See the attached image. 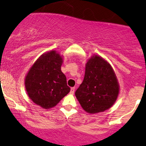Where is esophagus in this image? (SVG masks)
<instances>
[{
    "label": "esophagus",
    "mask_w": 146,
    "mask_h": 146,
    "mask_svg": "<svg viewBox=\"0 0 146 146\" xmlns=\"http://www.w3.org/2000/svg\"><path fill=\"white\" fill-rule=\"evenodd\" d=\"M74 92H75V87H73V88H70V94H74Z\"/></svg>",
    "instance_id": "34e87169"
}]
</instances>
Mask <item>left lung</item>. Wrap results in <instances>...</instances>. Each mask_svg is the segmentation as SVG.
Returning a JSON list of instances; mask_svg holds the SVG:
<instances>
[{
	"label": "left lung",
	"mask_w": 146,
	"mask_h": 146,
	"mask_svg": "<svg viewBox=\"0 0 146 146\" xmlns=\"http://www.w3.org/2000/svg\"><path fill=\"white\" fill-rule=\"evenodd\" d=\"M119 86L112 67L105 59L94 54L86 63L85 76L76 96L89 114L102 112L115 103Z\"/></svg>",
	"instance_id": "obj_1"
}]
</instances>
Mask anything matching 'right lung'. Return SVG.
Instances as JSON below:
<instances>
[{
  "instance_id": "obj_1",
  "label": "right lung",
  "mask_w": 146,
  "mask_h": 146,
  "mask_svg": "<svg viewBox=\"0 0 146 146\" xmlns=\"http://www.w3.org/2000/svg\"><path fill=\"white\" fill-rule=\"evenodd\" d=\"M62 55L55 50L42 54L30 68L24 80L26 91L34 103L48 110L55 107L70 92L61 71Z\"/></svg>"
}]
</instances>
